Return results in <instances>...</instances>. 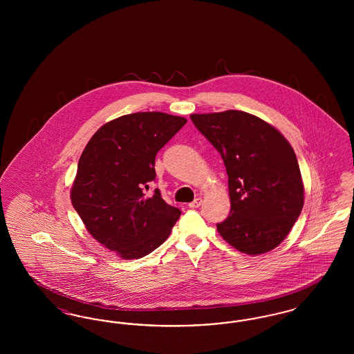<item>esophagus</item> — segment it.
Masks as SVG:
<instances>
[{"label": "esophagus", "mask_w": 354, "mask_h": 354, "mask_svg": "<svg viewBox=\"0 0 354 354\" xmlns=\"http://www.w3.org/2000/svg\"><path fill=\"white\" fill-rule=\"evenodd\" d=\"M202 198H196L194 202H191L188 204V207H189V208H199V207L202 205Z\"/></svg>", "instance_id": "obj_1"}]
</instances>
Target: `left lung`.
<instances>
[{"label":"left lung","mask_w":354,"mask_h":354,"mask_svg":"<svg viewBox=\"0 0 354 354\" xmlns=\"http://www.w3.org/2000/svg\"><path fill=\"white\" fill-rule=\"evenodd\" d=\"M191 120L218 150L228 175L230 215L221 237L240 252L276 248L301 214L304 185L296 153L263 119L244 111L192 114Z\"/></svg>","instance_id":"8db88e82"}]
</instances>
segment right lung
I'll return each mask as SVG.
<instances>
[{
  "instance_id": "1",
  "label": "right lung",
  "mask_w": 354,
  "mask_h": 354,
  "mask_svg": "<svg viewBox=\"0 0 354 354\" xmlns=\"http://www.w3.org/2000/svg\"><path fill=\"white\" fill-rule=\"evenodd\" d=\"M187 120L165 113L114 119L93 135L78 162L71 203L91 236L110 251L140 259L166 241L180 209L153 189L155 156Z\"/></svg>"
}]
</instances>
